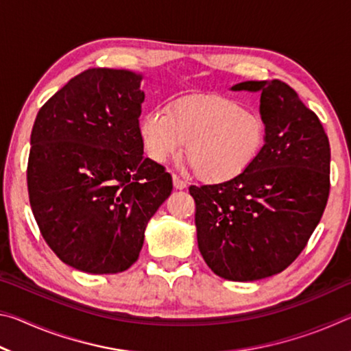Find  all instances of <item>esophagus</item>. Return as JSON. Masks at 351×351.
Listing matches in <instances>:
<instances>
[{
  "label": "esophagus",
  "instance_id": "obj_1",
  "mask_svg": "<svg viewBox=\"0 0 351 351\" xmlns=\"http://www.w3.org/2000/svg\"><path fill=\"white\" fill-rule=\"evenodd\" d=\"M173 186H175V189H186L187 187V182L184 181V180H181L180 176L178 175H173Z\"/></svg>",
  "mask_w": 351,
  "mask_h": 351
}]
</instances>
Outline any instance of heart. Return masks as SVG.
Segmentation results:
<instances>
[{
  "label": "heart",
  "instance_id": "1",
  "mask_svg": "<svg viewBox=\"0 0 351 351\" xmlns=\"http://www.w3.org/2000/svg\"><path fill=\"white\" fill-rule=\"evenodd\" d=\"M144 150L158 164L184 158L201 181L219 184L240 176L261 152L265 123L237 100L201 94L176 99L167 111L152 108L139 122Z\"/></svg>",
  "mask_w": 351,
  "mask_h": 351
}]
</instances>
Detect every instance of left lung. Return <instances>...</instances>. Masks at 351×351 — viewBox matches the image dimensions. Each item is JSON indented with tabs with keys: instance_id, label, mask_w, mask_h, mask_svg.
<instances>
[{
	"instance_id": "left-lung-1",
	"label": "left lung",
	"mask_w": 351,
	"mask_h": 351,
	"mask_svg": "<svg viewBox=\"0 0 351 351\" xmlns=\"http://www.w3.org/2000/svg\"><path fill=\"white\" fill-rule=\"evenodd\" d=\"M261 91L265 144L240 176L190 186L198 247L217 276L252 282L287 269L304 251L330 195V142L299 94L280 80L243 82Z\"/></svg>"
}]
</instances>
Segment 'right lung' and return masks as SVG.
I'll return each mask as SVG.
<instances>
[{
    "instance_id": "1",
    "label": "right lung",
    "mask_w": 351,
    "mask_h": 351,
    "mask_svg": "<svg viewBox=\"0 0 351 351\" xmlns=\"http://www.w3.org/2000/svg\"><path fill=\"white\" fill-rule=\"evenodd\" d=\"M142 77L90 68L73 77L35 117L27 161L38 229L63 263L90 274L127 271L148 219L173 189L144 158Z\"/></svg>"
}]
</instances>
